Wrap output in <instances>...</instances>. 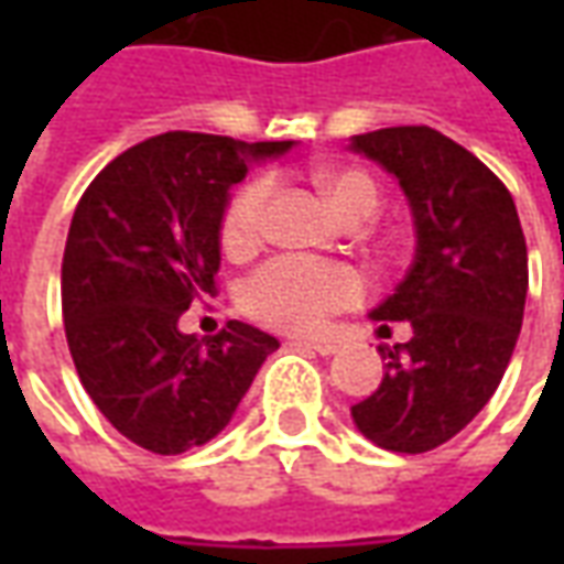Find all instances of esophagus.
<instances>
[{"label":"esophagus","instance_id":"1","mask_svg":"<svg viewBox=\"0 0 564 564\" xmlns=\"http://www.w3.org/2000/svg\"><path fill=\"white\" fill-rule=\"evenodd\" d=\"M295 347H305V350H314V354L319 356L338 354V344H329V341H295Z\"/></svg>","mask_w":564,"mask_h":564}]
</instances>
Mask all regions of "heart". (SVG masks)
Segmentation results:
<instances>
[{"instance_id": "heart-1", "label": "heart", "mask_w": 564, "mask_h": 564, "mask_svg": "<svg viewBox=\"0 0 564 564\" xmlns=\"http://www.w3.org/2000/svg\"><path fill=\"white\" fill-rule=\"evenodd\" d=\"M317 184L344 220H371L380 210V186L362 169H323L317 172ZM271 198V177H253L235 189L220 217V247L226 257L245 259L262 245L269 232ZM241 299L247 314L262 326L311 335L323 329L329 317L359 305L366 299V281L344 262L290 253L253 271Z\"/></svg>"}]
</instances>
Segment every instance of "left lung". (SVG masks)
<instances>
[{
	"label": "left lung",
	"mask_w": 564,
	"mask_h": 564,
	"mask_svg": "<svg viewBox=\"0 0 564 564\" xmlns=\"http://www.w3.org/2000/svg\"><path fill=\"white\" fill-rule=\"evenodd\" d=\"M411 198L416 257L395 293L371 311L408 319L411 341L380 344L387 375L354 404L359 432L392 453H429L459 435L505 378L522 326L529 253L517 205L498 174L432 127L354 135Z\"/></svg>",
	"instance_id": "1"
}]
</instances>
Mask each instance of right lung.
I'll list each match as a JSON object with an SVG mask.
<instances>
[{
	"label": "right lung",
	"mask_w": 564,
	"mask_h": 564,
	"mask_svg": "<svg viewBox=\"0 0 564 564\" xmlns=\"http://www.w3.org/2000/svg\"><path fill=\"white\" fill-rule=\"evenodd\" d=\"M290 141L165 132L123 150L84 189L63 253V319L78 378L132 444L177 456L229 423L278 341L229 319L217 335L177 329L217 295L220 217L247 156Z\"/></svg>",
	"instance_id": "right-lung-1"
}]
</instances>
